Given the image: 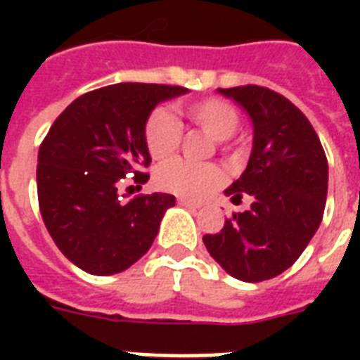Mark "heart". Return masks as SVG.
Wrapping results in <instances>:
<instances>
[{"label":"heart","mask_w":360,"mask_h":360,"mask_svg":"<svg viewBox=\"0 0 360 360\" xmlns=\"http://www.w3.org/2000/svg\"><path fill=\"white\" fill-rule=\"evenodd\" d=\"M222 179L226 177V172H220ZM213 185L200 169H192L188 174V188H186V196L188 198H198V200H207L211 196Z\"/></svg>","instance_id":"obj_1"}]
</instances>
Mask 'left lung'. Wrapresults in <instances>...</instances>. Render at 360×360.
<instances>
[{
  "label": "left lung",
  "mask_w": 360,
  "mask_h": 360,
  "mask_svg": "<svg viewBox=\"0 0 360 360\" xmlns=\"http://www.w3.org/2000/svg\"><path fill=\"white\" fill-rule=\"evenodd\" d=\"M186 93L160 84H115L65 108L39 147L37 192L48 233L69 262L97 276L123 273L157 237L175 198L143 188L151 157L146 123ZM135 175L124 189L120 181Z\"/></svg>",
  "instance_id": "obj_1"
}]
</instances>
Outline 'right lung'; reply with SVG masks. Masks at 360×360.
I'll use <instances>...</instances> for the list:
<instances>
[{
  "mask_svg": "<svg viewBox=\"0 0 360 360\" xmlns=\"http://www.w3.org/2000/svg\"><path fill=\"white\" fill-rule=\"evenodd\" d=\"M220 93L248 114L254 138L245 172L226 191L233 207L224 228L203 243L233 278L262 282L291 267L318 231L329 166L310 121L288 98L257 86Z\"/></svg>",
  "mask_w": 360,
  "mask_h": 360,
  "instance_id": "1",
  "label": "right lung"
}]
</instances>
